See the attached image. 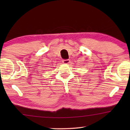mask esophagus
<instances>
[{"instance_id": "34e87169", "label": "esophagus", "mask_w": 130, "mask_h": 130, "mask_svg": "<svg viewBox=\"0 0 130 130\" xmlns=\"http://www.w3.org/2000/svg\"><path fill=\"white\" fill-rule=\"evenodd\" d=\"M62 62H63V64H69L70 63V60L69 59H67V60H63V61H62Z\"/></svg>"}]
</instances>
